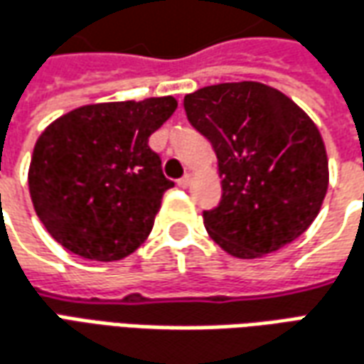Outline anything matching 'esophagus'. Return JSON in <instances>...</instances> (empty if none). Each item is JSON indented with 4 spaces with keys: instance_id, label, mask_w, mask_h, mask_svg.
<instances>
[{
    "instance_id": "esophagus-1",
    "label": "esophagus",
    "mask_w": 364,
    "mask_h": 364,
    "mask_svg": "<svg viewBox=\"0 0 364 364\" xmlns=\"http://www.w3.org/2000/svg\"><path fill=\"white\" fill-rule=\"evenodd\" d=\"M191 181H193V179H191V175H183L181 179L177 181V185H179L181 189H187V187H189V185H191Z\"/></svg>"
}]
</instances>
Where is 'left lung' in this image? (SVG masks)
I'll return each instance as SVG.
<instances>
[{
	"label": "left lung",
	"instance_id": "8db88e82",
	"mask_svg": "<svg viewBox=\"0 0 364 364\" xmlns=\"http://www.w3.org/2000/svg\"><path fill=\"white\" fill-rule=\"evenodd\" d=\"M183 106L213 144L223 179L218 207L203 213L208 236L250 260L304 235L329 185L323 139L306 112L276 88L248 80L205 86Z\"/></svg>",
	"mask_w": 364,
	"mask_h": 364
}]
</instances>
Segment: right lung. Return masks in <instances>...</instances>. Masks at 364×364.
Wrapping results in <instances>:
<instances>
[{
    "instance_id": "right-lung-1",
    "label": "right lung",
    "mask_w": 364,
    "mask_h": 364,
    "mask_svg": "<svg viewBox=\"0 0 364 364\" xmlns=\"http://www.w3.org/2000/svg\"><path fill=\"white\" fill-rule=\"evenodd\" d=\"M173 96L80 106L35 144L33 207L60 246L88 260L126 258L146 240L173 187L149 136L171 118Z\"/></svg>"
}]
</instances>
